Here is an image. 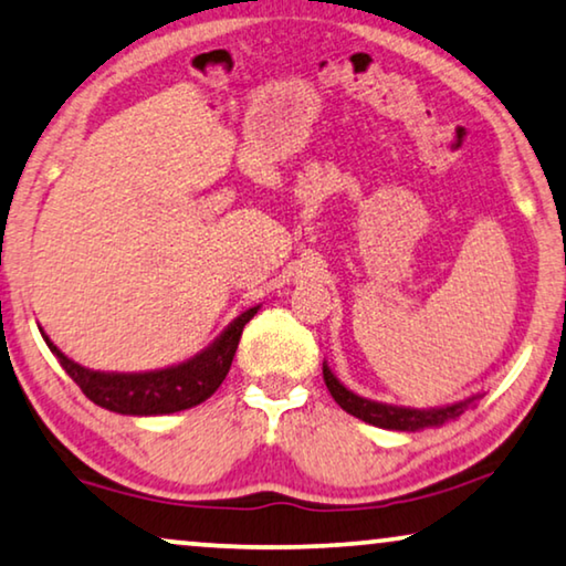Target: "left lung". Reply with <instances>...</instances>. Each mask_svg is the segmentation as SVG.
<instances>
[{"label": "left lung", "mask_w": 566, "mask_h": 566, "mask_svg": "<svg viewBox=\"0 0 566 566\" xmlns=\"http://www.w3.org/2000/svg\"><path fill=\"white\" fill-rule=\"evenodd\" d=\"M323 379H325V387H328V392L333 395V400H336L340 408L352 412L354 418L364 420V423L387 428V431H423V428H439L443 423H449V420H457L469 405H474L482 397V395H474L469 397V400L443 405V408L418 410V408H405V405L366 400V397L352 392V389H348L344 381L331 371V366L325 361H323Z\"/></svg>", "instance_id": "obj_1"}]
</instances>
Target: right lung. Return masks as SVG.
<instances>
[{
  "label": "right lung",
  "mask_w": 566,
  "mask_h": 566,
  "mask_svg": "<svg viewBox=\"0 0 566 566\" xmlns=\"http://www.w3.org/2000/svg\"><path fill=\"white\" fill-rule=\"evenodd\" d=\"M259 307H249L235 317L210 346L195 354L192 359L164 366L150 371H94L76 364L45 336H41L55 354V359L66 369L71 379L82 387V392L99 408L120 412V416H169V412L189 410L214 395V389L228 377L233 364L238 340L245 323L259 313Z\"/></svg>",
  "instance_id": "right-lung-1"
}]
</instances>
